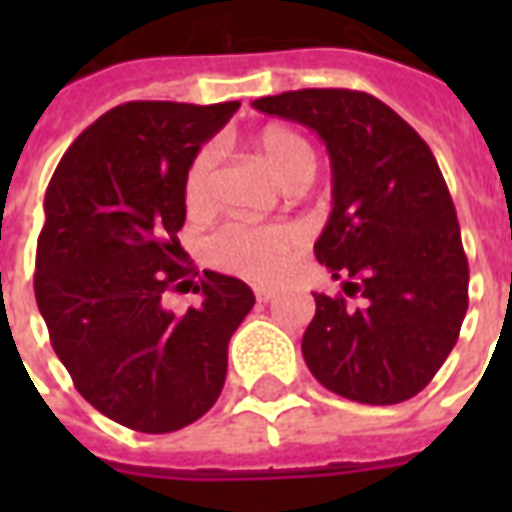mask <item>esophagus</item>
<instances>
[{
	"label": "esophagus",
	"instance_id": "obj_1",
	"mask_svg": "<svg viewBox=\"0 0 512 512\" xmlns=\"http://www.w3.org/2000/svg\"><path fill=\"white\" fill-rule=\"evenodd\" d=\"M255 296H257V301H271V299H274V296H277V290H274V288H263V285H257V288H255Z\"/></svg>",
	"mask_w": 512,
	"mask_h": 512
}]
</instances>
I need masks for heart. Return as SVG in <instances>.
<instances>
[{
  "label": "heart",
  "instance_id": "obj_1",
  "mask_svg": "<svg viewBox=\"0 0 512 512\" xmlns=\"http://www.w3.org/2000/svg\"><path fill=\"white\" fill-rule=\"evenodd\" d=\"M255 147L266 167L277 175L285 186L296 180H310L315 169V153L310 142L290 128L271 126L260 131ZM219 150L205 145L191 158L186 178H183V197L189 211H205L213 197V172H216ZM301 246V230L293 224H244L227 222L216 233L205 238V257L213 266L235 277L268 282L282 274L293 252Z\"/></svg>",
  "mask_w": 512,
  "mask_h": 512
}]
</instances>
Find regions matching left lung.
<instances>
[{
    "mask_svg": "<svg viewBox=\"0 0 512 512\" xmlns=\"http://www.w3.org/2000/svg\"><path fill=\"white\" fill-rule=\"evenodd\" d=\"M255 109L312 128L332 158V216L318 263L345 296H315L301 354L329 392L392 406L430 384L458 343L469 263L450 189L425 139L376 95L293 90Z\"/></svg>",
    "mask_w": 512,
    "mask_h": 512,
    "instance_id": "1",
    "label": "left lung"
}]
</instances>
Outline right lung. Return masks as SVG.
<instances>
[{
  "label": "right lung",
  "instance_id": "add662e5",
  "mask_svg": "<svg viewBox=\"0 0 512 512\" xmlns=\"http://www.w3.org/2000/svg\"><path fill=\"white\" fill-rule=\"evenodd\" d=\"M128 101L84 128L51 175L38 235L35 299L79 395L139 433H172L222 395L227 343L252 288L202 271L201 304L166 310L194 271L178 233L191 158L238 112Z\"/></svg>",
  "mask_w": 512,
  "mask_h": 512
}]
</instances>
